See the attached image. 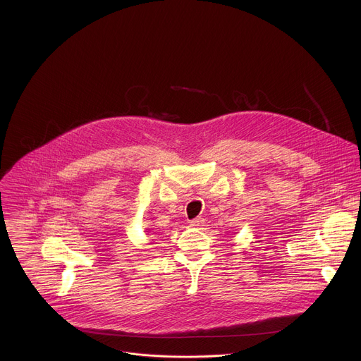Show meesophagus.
<instances>
[{
  "instance_id": "esophagus-1",
  "label": "esophagus",
  "mask_w": 361,
  "mask_h": 361,
  "mask_svg": "<svg viewBox=\"0 0 361 361\" xmlns=\"http://www.w3.org/2000/svg\"><path fill=\"white\" fill-rule=\"evenodd\" d=\"M203 224H204V220L202 217H197V219L190 220V226H192V227H200Z\"/></svg>"
}]
</instances>
